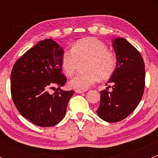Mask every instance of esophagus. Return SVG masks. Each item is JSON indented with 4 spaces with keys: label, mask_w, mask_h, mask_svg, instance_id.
I'll list each match as a JSON object with an SVG mask.
<instances>
[{
    "label": "esophagus",
    "mask_w": 158,
    "mask_h": 158,
    "mask_svg": "<svg viewBox=\"0 0 158 158\" xmlns=\"http://www.w3.org/2000/svg\"><path fill=\"white\" fill-rule=\"evenodd\" d=\"M84 92H85V90H83V89H76V93H82Z\"/></svg>",
    "instance_id": "34e87169"
}]
</instances>
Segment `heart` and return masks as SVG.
I'll list each match as a JSON object with an SVG mask.
<instances>
[{
  "label": "heart",
  "mask_w": 158,
  "mask_h": 158,
  "mask_svg": "<svg viewBox=\"0 0 158 158\" xmlns=\"http://www.w3.org/2000/svg\"><path fill=\"white\" fill-rule=\"evenodd\" d=\"M87 61L86 73L78 74L69 81L74 89L85 90L101 79H109L116 67V58L108 50L104 43L94 37L76 41L71 49H66L61 57V66L65 74L72 76L76 71L79 62Z\"/></svg>",
  "instance_id": "1"
}]
</instances>
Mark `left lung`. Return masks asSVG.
Returning a JSON list of instances; mask_svg holds the SVG:
<instances>
[{
    "mask_svg": "<svg viewBox=\"0 0 158 158\" xmlns=\"http://www.w3.org/2000/svg\"><path fill=\"white\" fill-rule=\"evenodd\" d=\"M113 48L117 64L108 82L112 84V91H101L97 109L98 115L108 122H120L131 114L141 102L145 85L144 63L138 49L124 38L114 39Z\"/></svg>",
    "mask_w": 158,
    "mask_h": 158,
    "instance_id": "1",
    "label": "left lung"
}]
</instances>
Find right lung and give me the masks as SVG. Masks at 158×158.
Listing matches in <instances>:
<instances>
[{
  "mask_svg": "<svg viewBox=\"0 0 158 158\" xmlns=\"http://www.w3.org/2000/svg\"><path fill=\"white\" fill-rule=\"evenodd\" d=\"M63 49L52 39L40 40L16 61L10 75V92L23 117L37 126L61 122L74 91L60 89L66 82L62 73ZM57 87L52 94L49 89Z\"/></svg>",
  "mask_w": 158,
  "mask_h": 158,
  "instance_id": "1",
  "label": "right lung"
}]
</instances>
